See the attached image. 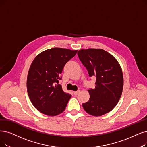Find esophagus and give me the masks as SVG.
I'll use <instances>...</instances> for the list:
<instances>
[{
	"label": "esophagus",
	"mask_w": 147,
	"mask_h": 147,
	"mask_svg": "<svg viewBox=\"0 0 147 147\" xmlns=\"http://www.w3.org/2000/svg\"><path fill=\"white\" fill-rule=\"evenodd\" d=\"M79 92H80V90H78V91H74L73 93H74V94L75 95H78Z\"/></svg>",
	"instance_id": "esophagus-1"
}]
</instances>
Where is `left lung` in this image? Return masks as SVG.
Returning a JSON list of instances; mask_svg holds the SVG:
<instances>
[{
    "label": "left lung",
    "mask_w": 147,
    "mask_h": 147,
    "mask_svg": "<svg viewBox=\"0 0 147 147\" xmlns=\"http://www.w3.org/2000/svg\"><path fill=\"white\" fill-rule=\"evenodd\" d=\"M78 55L88 71L89 77L95 76L94 89H88L90 98L83 103L85 111L92 116H101L115 107L123 89V75L117 60L100 49H82Z\"/></svg>",
    "instance_id": "8db88e82"
}]
</instances>
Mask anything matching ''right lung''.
Masks as SVG:
<instances>
[{
	"label": "right lung",
	"mask_w": 147,
	"mask_h": 147,
	"mask_svg": "<svg viewBox=\"0 0 147 147\" xmlns=\"http://www.w3.org/2000/svg\"><path fill=\"white\" fill-rule=\"evenodd\" d=\"M77 52L67 49H50L37 55L31 63L27 91L31 103L40 112L56 116L65 110L71 95L63 91L58 83L66 63Z\"/></svg>",
	"instance_id": "add662e5"
}]
</instances>
